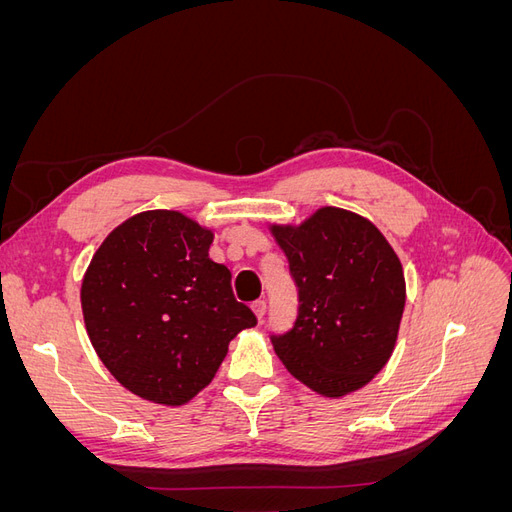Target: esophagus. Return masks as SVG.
<instances>
[{"instance_id":"1","label":"esophagus","mask_w":512,"mask_h":512,"mask_svg":"<svg viewBox=\"0 0 512 512\" xmlns=\"http://www.w3.org/2000/svg\"><path fill=\"white\" fill-rule=\"evenodd\" d=\"M252 312H254V316L258 318V320H262V318H265V312H267V303L265 301H254L252 303Z\"/></svg>"}]
</instances>
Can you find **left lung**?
I'll list each match as a JSON object with an SVG mask.
<instances>
[{"label":"left lung","instance_id":"8db88e82","mask_svg":"<svg viewBox=\"0 0 512 512\" xmlns=\"http://www.w3.org/2000/svg\"><path fill=\"white\" fill-rule=\"evenodd\" d=\"M299 288L292 329L271 337L290 374L322 397L363 389L389 363L406 307L391 243L363 215L320 207L301 224H269Z\"/></svg>","mask_w":512,"mask_h":512}]
</instances>
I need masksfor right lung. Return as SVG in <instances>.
Wrapping results in <instances>:
<instances>
[{
	"label": "right lung",
	"instance_id": "obj_1",
	"mask_svg": "<svg viewBox=\"0 0 512 512\" xmlns=\"http://www.w3.org/2000/svg\"><path fill=\"white\" fill-rule=\"evenodd\" d=\"M213 235L181 211H141L108 232L83 275L91 346L123 389L151 404H188L230 339L256 324L232 297L230 271L209 258Z\"/></svg>",
	"mask_w": 512,
	"mask_h": 512
}]
</instances>
